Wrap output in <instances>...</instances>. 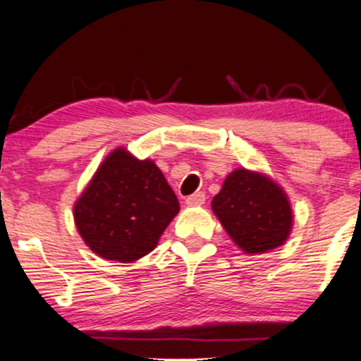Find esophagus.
<instances>
[{
  "label": "esophagus",
  "mask_w": 361,
  "mask_h": 361,
  "mask_svg": "<svg viewBox=\"0 0 361 361\" xmlns=\"http://www.w3.org/2000/svg\"><path fill=\"white\" fill-rule=\"evenodd\" d=\"M205 193L204 192H197L193 195H190V197H186V205L190 207H197V205H202L205 204Z\"/></svg>",
  "instance_id": "1"
}]
</instances>
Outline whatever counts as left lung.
Returning <instances> with one entry per match:
<instances>
[{
	"label": "left lung",
	"mask_w": 361,
	"mask_h": 361,
	"mask_svg": "<svg viewBox=\"0 0 361 361\" xmlns=\"http://www.w3.org/2000/svg\"><path fill=\"white\" fill-rule=\"evenodd\" d=\"M212 210L246 252H264L281 246L292 229L287 195L270 178L235 169L214 197Z\"/></svg>",
	"instance_id": "1"
}]
</instances>
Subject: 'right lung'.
<instances>
[{"label": "right lung", "mask_w": 361, "mask_h": 361, "mask_svg": "<svg viewBox=\"0 0 361 361\" xmlns=\"http://www.w3.org/2000/svg\"><path fill=\"white\" fill-rule=\"evenodd\" d=\"M178 210L176 195L161 169L117 149L74 205V221L91 251L130 263L154 250Z\"/></svg>", "instance_id": "1"}]
</instances>
